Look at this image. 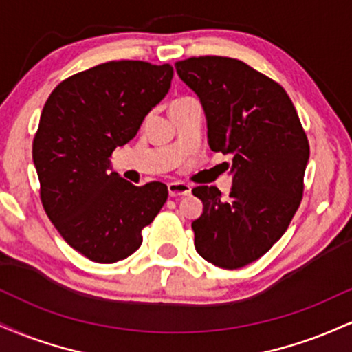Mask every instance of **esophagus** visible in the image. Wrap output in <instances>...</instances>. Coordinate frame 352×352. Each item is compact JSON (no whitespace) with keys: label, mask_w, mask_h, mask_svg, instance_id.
Instances as JSON below:
<instances>
[{"label":"esophagus","mask_w":352,"mask_h":352,"mask_svg":"<svg viewBox=\"0 0 352 352\" xmlns=\"http://www.w3.org/2000/svg\"><path fill=\"white\" fill-rule=\"evenodd\" d=\"M190 192H192V187L188 184H184V182H170L168 184V195L170 197L188 195Z\"/></svg>","instance_id":"esophagus-1"}]
</instances>
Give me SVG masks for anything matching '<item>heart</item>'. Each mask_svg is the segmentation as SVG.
<instances>
[{"mask_svg": "<svg viewBox=\"0 0 352 352\" xmlns=\"http://www.w3.org/2000/svg\"><path fill=\"white\" fill-rule=\"evenodd\" d=\"M188 99H192V98H179V99H175V100H173V102H172V106H173V104H180V102H185V100H188Z\"/></svg>", "mask_w": 352, "mask_h": 352, "instance_id": "b5f03b06", "label": "heart"}]
</instances>
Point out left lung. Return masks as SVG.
Returning <instances> with one entry per match:
<instances>
[{
  "instance_id": "8db88e82",
  "label": "left lung",
  "mask_w": 352,
  "mask_h": 352,
  "mask_svg": "<svg viewBox=\"0 0 352 352\" xmlns=\"http://www.w3.org/2000/svg\"><path fill=\"white\" fill-rule=\"evenodd\" d=\"M207 116L213 152L232 153L233 187L192 190L204 213L192 223L195 250L215 266L236 270L263 256L300 207L309 142L292 99L276 80L240 59L199 56L175 63Z\"/></svg>"
}]
</instances>
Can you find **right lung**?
Wrapping results in <instances>:
<instances>
[{
    "label": "right lung",
    "instance_id": "add662e5",
    "mask_svg": "<svg viewBox=\"0 0 352 352\" xmlns=\"http://www.w3.org/2000/svg\"><path fill=\"white\" fill-rule=\"evenodd\" d=\"M172 76L170 64L109 60L64 79L44 104L33 140L41 204L67 245L96 263L139 250L167 201V185H132L109 172V157L134 139Z\"/></svg>",
    "mask_w": 352,
    "mask_h": 352
}]
</instances>
